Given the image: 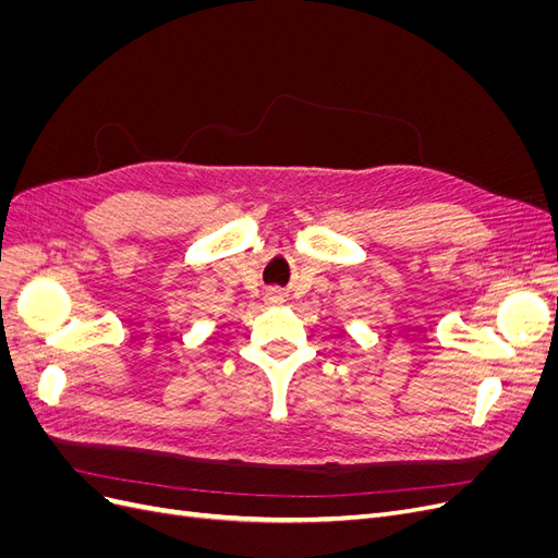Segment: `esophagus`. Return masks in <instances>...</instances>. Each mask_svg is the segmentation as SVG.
Listing matches in <instances>:
<instances>
[{
  "mask_svg": "<svg viewBox=\"0 0 558 558\" xmlns=\"http://www.w3.org/2000/svg\"><path fill=\"white\" fill-rule=\"evenodd\" d=\"M267 300H269V302H272V305H277V302H281V293H279L277 289H272V291H269V293H267Z\"/></svg>",
  "mask_w": 558,
  "mask_h": 558,
  "instance_id": "34e87169",
  "label": "esophagus"
}]
</instances>
